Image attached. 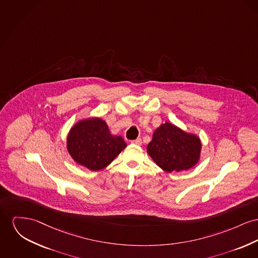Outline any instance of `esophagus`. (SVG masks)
Masks as SVG:
<instances>
[{"label": "esophagus", "instance_id": "34e87169", "mask_svg": "<svg viewBox=\"0 0 258 258\" xmlns=\"http://www.w3.org/2000/svg\"><path fill=\"white\" fill-rule=\"evenodd\" d=\"M131 143L134 144V145H137V146H141V145H142V139H141V138H138L136 140L132 141Z\"/></svg>", "mask_w": 258, "mask_h": 258}]
</instances>
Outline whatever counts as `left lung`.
I'll return each mask as SVG.
<instances>
[{"label":"left lung","instance_id":"obj_1","mask_svg":"<svg viewBox=\"0 0 258 258\" xmlns=\"http://www.w3.org/2000/svg\"><path fill=\"white\" fill-rule=\"evenodd\" d=\"M202 148V141L197 134L165 122L155 129L147 153L157 166L171 173L192 168L201 159Z\"/></svg>","mask_w":258,"mask_h":258}]
</instances>
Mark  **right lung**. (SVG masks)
Instances as JSON below:
<instances>
[{
	"label": "right lung",
	"instance_id": "right-lung-1",
	"mask_svg": "<svg viewBox=\"0 0 258 258\" xmlns=\"http://www.w3.org/2000/svg\"><path fill=\"white\" fill-rule=\"evenodd\" d=\"M126 147L124 139L112 135L106 122L97 116L77 121L67 138L71 158L91 171L105 168Z\"/></svg>",
	"mask_w": 258,
	"mask_h": 258
}]
</instances>
